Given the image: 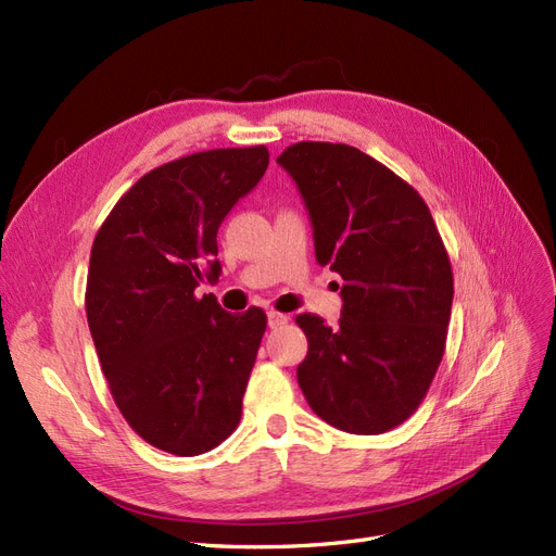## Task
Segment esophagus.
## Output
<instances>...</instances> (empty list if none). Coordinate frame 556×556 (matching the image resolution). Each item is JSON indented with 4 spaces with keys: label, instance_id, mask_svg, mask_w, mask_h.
Wrapping results in <instances>:
<instances>
[{
    "label": "esophagus",
    "instance_id": "obj_1",
    "mask_svg": "<svg viewBox=\"0 0 556 556\" xmlns=\"http://www.w3.org/2000/svg\"><path fill=\"white\" fill-rule=\"evenodd\" d=\"M282 325H288V315H282L278 311H268V327L271 329H278Z\"/></svg>",
    "mask_w": 556,
    "mask_h": 556
}]
</instances>
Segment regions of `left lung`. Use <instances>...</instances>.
<instances>
[{"label":"left lung","mask_w":556,"mask_h":556,"mask_svg":"<svg viewBox=\"0 0 556 556\" xmlns=\"http://www.w3.org/2000/svg\"><path fill=\"white\" fill-rule=\"evenodd\" d=\"M308 208L315 260L343 278L341 319L304 313L296 380L331 427L374 435L417 410L443 359L452 266L425 199L345 143L301 141L278 157Z\"/></svg>","instance_id":"1"}]
</instances>
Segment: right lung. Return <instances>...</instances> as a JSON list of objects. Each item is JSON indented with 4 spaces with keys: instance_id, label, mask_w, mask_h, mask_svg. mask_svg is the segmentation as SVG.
I'll return each instance as SVG.
<instances>
[{
    "instance_id": "1",
    "label": "right lung",
    "mask_w": 556,
    "mask_h": 556,
    "mask_svg": "<svg viewBox=\"0 0 556 556\" xmlns=\"http://www.w3.org/2000/svg\"><path fill=\"white\" fill-rule=\"evenodd\" d=\"M266 166L264 146L162 164L131 185L92 243L86 313L115 406L146 443L178 457L239 427L266 315H231L194 290L220 276L217 229Z\"/></svg>"
}]
</instances>
